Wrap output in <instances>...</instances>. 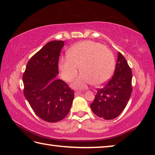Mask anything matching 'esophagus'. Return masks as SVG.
<instances>
[{"instance_id": "1", "label": "esophagus", "mask_w": 155, "mask_h": 155, "mask_svg": "<svg viewBox=\"0 0 155 155\" xmlns=\"http://www.w3.org/2000/svg\"><path fill=\"white\" fill-rule=\"evenodd\" d=\"M81 91H76V92L74 93V95L76 96H78V95H80V94H81Z\"/></svg>"}]
</instances>
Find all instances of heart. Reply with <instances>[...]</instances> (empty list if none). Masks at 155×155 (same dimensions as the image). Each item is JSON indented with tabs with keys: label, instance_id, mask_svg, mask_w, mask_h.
Returning <instances> with one entry per match:
<instances>
[{
	"label": "heart",
	"instance_id": "b5f03b06",
	"mask_svg": "<svg viewBox=\"0 0 155 155\" xmlns=\"http://www.w3.org/2000/svg\"><path fill=\"white\" fill-rule=\"evenodd\" d=\"M67 58L59 62V70L63 79L70 81L77 74H81L73 81L76 88L85 87L90 83L94 86L103 85L108 81L115 69V57L107 46L91 41L76 44L67 52Z\"/></svg>",
	"mask_w": 155,
	"mask_h": 155
}]
</instances>
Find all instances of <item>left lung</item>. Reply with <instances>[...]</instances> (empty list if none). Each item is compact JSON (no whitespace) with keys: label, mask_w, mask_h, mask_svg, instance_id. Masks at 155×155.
I'll return each instance as SVG.
<instances>
[{"label":"left lung","mask_w":155,"mask_h":155,"mask_svg":"<svg viewBox=\"0 0 155 155\" xmlns=\"http://www.w3.org/2000/svg\"><path fill=\"white\" fill-rule=\"evenodd\" d=\"M132 71L124 57L119 52L111 79L97 90L91 111L104 120L117 117L125 109L132 93Z\"/></svg>","instance_id":"left-lung-1"}]
</instances>
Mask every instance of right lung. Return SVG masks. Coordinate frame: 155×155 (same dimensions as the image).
<instances>
[{"label": "right lung", "instance_id": "1", "mask_svg": "<svg viewBox=\"0 0 155 155\" xmlns=\"http://www.w3.org/2000/svg\"><path fill=\"white\" fill-rule=\"evenodd\" d=\"M64 41H51L31 57L22 77L24 94L35 114L44 121L57 122L66 116L74 91L57 79L58 62Z\"/></svg>", "mask_w": 155, "mask_h": 155}]
</instances>
